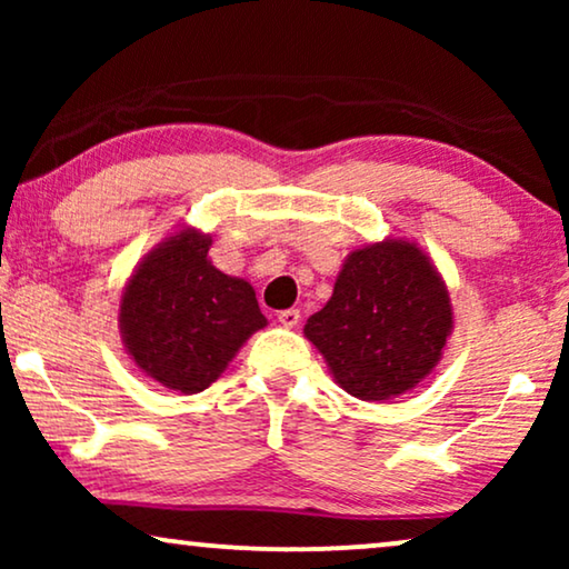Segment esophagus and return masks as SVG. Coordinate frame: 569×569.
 <instances>
[{
    "label": "esophagus",
    "mask_w": 569,
    "mask_h": 569,
    "mask_svg": "<svg viewBox=\"0 0 569 569\" xmlns=\"http://www.w3.org/2000/svg\"><path fill=\"white\" fill-rule=\"evenodd\" d=\"M277 321L284 326V329H295V326L300 323V310L298 308H287V310H279L277 313Z\"/></svg>",
    "instance_id": "esophagus-1"
}]
</instances>
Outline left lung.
I'll list each match as a JSON object with an SVG mask.
<instances>
[{
    "label": "left lung",
    "instance_id": "left-lung-1",
    "mask_svg": "<svg viewBox=\"0 0 569 569\" xmlns=\"http://www.w3.org/2000/svg\"><path fill=\"white\" fill-rule=\"evenodd\" d=\"M450 331L453 308L438 267L399 238L355 248L329 302L302 329L333 380L362 401L396 399L422 383Z\"/></svg>",
    "mask_w": 569,
    "mask_h": 569
}]
</instances>
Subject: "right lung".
I'll use <instances>...</instances> for the list:
<instances>
[{
  "instance_id": "add662e5",
  "label": "right lung",
  "mask_w": 569,
  "mask_h": 569,
  "mask_svg": "<svg viewBox=\"0 0 569 569\" xmlns=\"http://www.w3.org/2000/svg\"><path fill=\"white\" fill-rule=\"evenodd\" d=\"M209 246V232H173L137 263L121 292L127 355L170 391H204L267 326L253 287L212 267Z\"/></svg>"
}]
</instances>
